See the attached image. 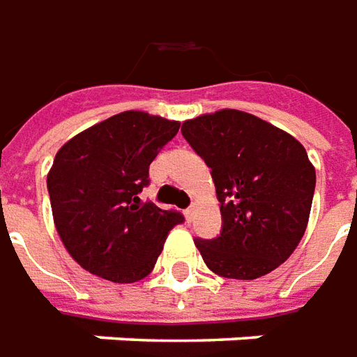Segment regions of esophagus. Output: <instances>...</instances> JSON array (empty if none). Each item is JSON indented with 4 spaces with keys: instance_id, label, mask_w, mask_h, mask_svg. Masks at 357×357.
I'll list each match as a JSON object with an SVG mask.
<instances>
[{
    "instance_id": "1",
    "label": "esophagus",
    "mask_w": 357,
    "mask_h": 357,
    "mask_svg": "<svg viewBox=\"0 0 357 357\" xmlns=\"http://www.w3.org/2000/svg\"><path fill=\"white\" fill-rule=\"evenodd\" d=\"M194 211H196V204H192V206H188V208L184 210V215H186V220H188V221L192 220Z\"/></svg>"
}]
</instances>
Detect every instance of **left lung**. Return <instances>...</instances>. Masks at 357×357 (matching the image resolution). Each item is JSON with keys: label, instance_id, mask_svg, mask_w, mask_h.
Wrapping results in <instances>:
<instances>
[{"label": "left lung", "instance_id": "obj_1", "mask_svg": "<svg viewBox=\"0 0 357 357\" xmlns=\"http://www.w3.org/2000/svg\"><path fill=\"white\" fill-rule=\"evenodd\" d=\"M181 132L211 169L221 204L220 235L194 239L206 266L223 278L255 280L286 262L313 204L314 169L305 147L231 108L186 120Z\"/></svg>", "mask_w": 357, "mask_h": 357}]
</instances>
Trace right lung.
<instances>
[{
	"instance_id": "1",
	"label": "right lung",
	"mask_w": 357,
	"mask_h": 357,
	"mask_svg": "<svg viewBox=\"0 0 357 357\" xmlns=\"http://www.w3.org/2000/svg\"><path fill=\"white\" fill-rule=\"evenodd\" d=\"M181 124L139 110L107 118L71 137L48 173L52 215L63 247L95 276L132 284L153 270L176 210L142 202L149 165Z\"/></svg>"
}]
</instances>
